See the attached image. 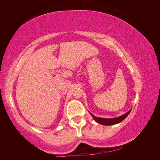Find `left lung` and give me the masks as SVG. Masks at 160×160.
<instances>
[{
    "instance_id": "obj_1",
    "label": "left lung",
    "mask_w": 160,
    "mask_h": 160,
    "mask_svg": "<svg viewBox=\"0 0 160 160\" xmlns=\"http://www.w3.org/2000/svg\"><path fill=\"white\" fill-rule=\"evenodd\" d=\"M131 111V110H130L128 112H126L124 115L122 116H120L118 117H115V118H110V119H106V118H100V117H97L94 116L93 115H92L90 112V115H92V117H93V119L95 120V121L100 123V124L102 125H105V126H111L113 124H116V123H120L121 122H122L123 119H124L126 117L129 115V113Z\"/></svg>"
}]
</instances>
